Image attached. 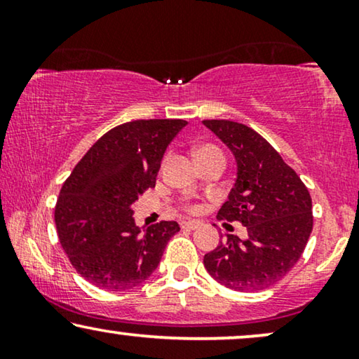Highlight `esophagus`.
Returning a JSON list of instances; mask_svg holds the SVG:
<instances>
[{"mask_svg": "<svg viewBox=\"0 0 359 359\" xmlns=\"http://www.w3.org/2000/svg\"><path fill=\"white\" fill-rule=\"evenodd\" d=\"M199 225H201V224L198 222V220H183V222H181V229L194 230V229H198Z\"/></svg>", "mask_w": 359, "mask_h": 359, "instance_id": "34e87169", "label": "esophagus"}]
</instances>
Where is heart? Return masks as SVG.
I'll return each mask as SVG.
<instances>
[{
	"label": "heart",
	"mask_w": 359,
	"mask_h": 359,
	"mask_svg": "<svg viewBox=\"0 0 359 359\" xmlns=\"http://www.w3.org/2000/svg\"><path fill=\"white\" fill-rule=\"evenodd\" d=\"M212 151H219L215 147L212 145H201L196 149V156H201V155H208V154H212Z\"/></svg>",
	"instance_id": "obj_1"
}]
</instances>
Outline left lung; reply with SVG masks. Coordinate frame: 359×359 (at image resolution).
Masks as SVG:
<instances>
[{
    "label": "left lung",
    "mask_w": 359,
    "mask_h": 359,
    "mask_svg": "<svg viewBox=\"0 0 359 359\" xmlns=\"http://www.w3.org/2000/svg\"><path fill=\"white\" fill-rule=\"evenodd\" d=\"M203 124L229 147L237 180L217 217L247 227V238L227 235L204 255L215 281L235 291H262L286 276L311 237V194L296 171L248 126L210 119Z\"/></svg>",
    "instance_id": "8db88e82"
}]
</instances>
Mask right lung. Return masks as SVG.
<instances>
[{
  "label": "right lung",
  "instance_id": "1",
  "mask_svg": "<svg viewBox=\"0 0 359 359\" xmlns=\"http://www.w3.org/2000/svg\"><path fill=\"white\" fill-rule=\"evenodd\" d=\"M188 122L132 121L106 132L78 161L55 205L58 240L73 268L96 287L126 291L158 266L175 220L140 229L132 204L155 188L166 147Z\"/></svg>",
  "mask_w": 359,
  "mask_h": 359
}]
</instances>
